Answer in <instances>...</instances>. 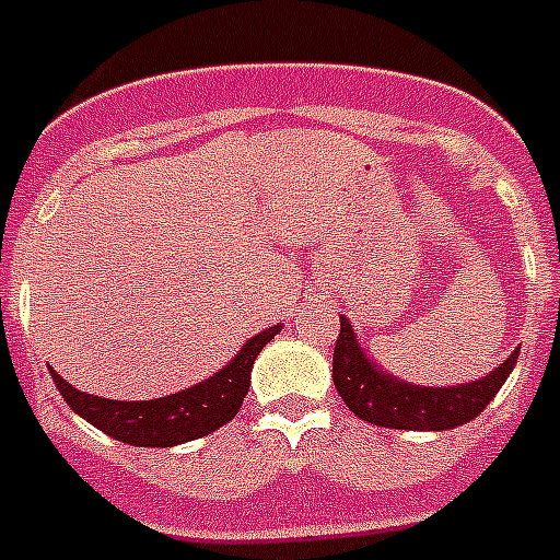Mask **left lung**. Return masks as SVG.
<instances>
[{
    "label": "left lung",
    "instance_id": "1",
    "mask_svg": "<svg viewBox=\"0 0 560 560\" xmlns=\"http://www.w3.org/2000/svg\"><path fill=\"white\" fill-rule=\"evenodd\" d=\"M341 330L334 348V384L341 400L361 420L384 429H404V432H443L457 429L477 418L502 389L518 359L513 350L511 359L499 364L493 373L457 384V387H420L409 384L378 364L359 348L353 328L345 316H339Z\"/></svg>",
    "mask_w": 560,
    "mask_h": 560
}]
</instances>
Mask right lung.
Listing matches in <instances>:
<instances>
[{
    "label": "right lung",
    "instance_id": "1",
    "mask_svg": "<svg viewBox=\"0 0 560 560\" xmlns=\"http://www.w3.org/2000/svg\"><path fill=\"white\" fill-rule=\"evenodd\" d=\"M283 325L260 330L252 336L244 348L237 350L235 359L219 370L215 375L205 378L201 384L182 393L165 395L153 400H108L75 389L52 370V381L61 389L63 400L75 409L92 427L106 432L108 438L128 443V446L167 448L179 446L187 440H199L230 423L249 393L252 364L260 350L275 339Z\"/></svg>",
    "mask_w": 560,
    "mask_h": 560
}]
</instances>
